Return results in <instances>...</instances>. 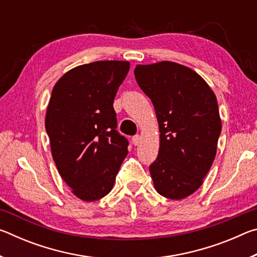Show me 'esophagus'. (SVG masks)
<instances>
[{
    "instance_id": "1",
    "label": "esophagus",
    "mask_w": 257,
    "mask_h": 257,
    "mask_svg": "<svg viewBox=\"0 0 257 257\" xmlns=\"http://www.w3.org/2000/svg\"><path fill=\"white\" fill-rule=\"evenodd\" d=\"M133 143H134L135 146H138L142 143V137L139 136V135H136V136H134L133 137Z\"/></svg>"
}]
</instances>
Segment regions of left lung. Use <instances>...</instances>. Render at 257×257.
Here are the masks:
<instances>
[{
    "mask_svg": "<svg viewBox=\"0 0 257 257\" xmlns=\"http://www.w3.org/2000/svg\"><path fill=\"white\" fill-rule=\"evenodd\" d=\"M134 73L159 122V155L150 165L155 189L170 199L188 197L216 154L222 125L215 94L198 73L170 61L138 64Z\"/></svg>",
    "mask_w": 257,
    "mask_h": 257,
    "instance_id": "1",
    "label": "left lung"
}]
</instances>
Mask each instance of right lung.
Returning <instances> with one entry per match:
<instances>
[{"label":"right lung","mask_w":257,"mask_h":257,"mask_svg":"<svg viewBox=\"0 0 257 257\" xmlns=\"http://www.w3.org/2000/svg\"><path fill=\"white\" fill-rule=\"evenodd\" d=\"M129 68L127 61L82 64L52 90L45 118L52 156L62 179L85 202L110 193L128 154V139L116 132L113 101Z\"/></svg>","instance_id":"obj_1"}]
</instances>
